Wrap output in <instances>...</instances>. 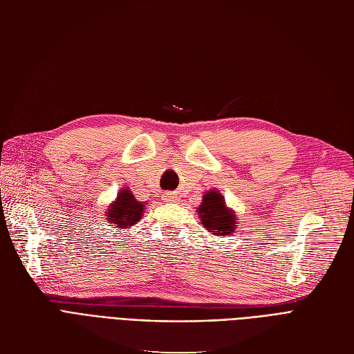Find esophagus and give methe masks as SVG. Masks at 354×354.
I'll list each match as a JSON object with an SVG mask.
<instances>
[{
  "instance_id": "esophagus-1",
  "label": "esophagus",
  "mask_w": 354,
  "mask_h": 354,
  "mask_svg": "<svg viewBox=\"0 0 354 354\" xmlns=\"http://www.w3.org/2000/svg\"><path fill=\"white\" fill-rule=\"evenodd\" d=\"M165 200H166V201H172V203H175V201H178L179 198L175 196V194H166V196H165Z\"/></svg>"
}]
</instances>
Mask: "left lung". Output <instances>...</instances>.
<instances>
[{
	"instance_id": "8db88e82",
	"label": "left lung",
	"mask_w": 354,
	"mask_h": 354,
	"mask_svg": "<svg viewBox=\"0 0 354 354\" xmlns=\"http://www.w3.org/2000/svg\"><path fill=\"white\" fill-rule=\"evenodd\" d=\"M197 213L201 225L216 236L231 235L236 230V213L226 206L219 189L204 192Z\"/></svg>"
}]
</instances>
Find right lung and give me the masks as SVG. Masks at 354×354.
I'll use <instances>...</instances> for the list:
<instances>
[{"label":"right lung","instance_id":"1","mask_svg":"<svg viewBox=\"0 0 354 354\" xmlns=\"http://www.w3.org/2000/svg\"><path fill=\"white\" fill-rule=\"evenodd\" d=\"M144 209L145 203L136 200L128 187L122 188L116 200L107 206V212L104 214L106 222L113 227H118V232L122 230H129L142 218Z\"/></svg>","mask_w":354,"mask_h":354}]
</instances>
